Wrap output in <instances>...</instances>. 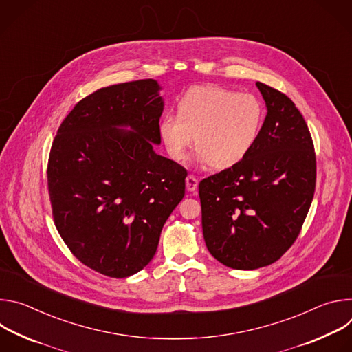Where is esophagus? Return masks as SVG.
I'll return each mask as SVG.
<instances>
[{
  "label": "esophagus",
  "instance_id": "34e87169",
  "mask_svg": "<svg viewBox=\"0 0 352 352\" xmlns=\"http://www.w3.org/2000/svg\"><path fill=\"white\" fill-rule=\"evenodd\" d=\"M185 184H186V189L189 190V192H195L196 189H197V178L195 177V175H192V174H189L188 177H186V179H185Z\"/></svg>",
  "mask_w": 352,
  "mask_h": 352
}]
</instances>
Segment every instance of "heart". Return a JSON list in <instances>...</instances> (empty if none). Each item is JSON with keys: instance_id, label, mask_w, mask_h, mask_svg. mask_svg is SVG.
Here are the masks:
<instances>
[{"instance_id": "heart-1", "label": "heart", "mask_w": 352, "mask_h": 352, "mask_svg": "<svg viewBox=\"0 0 352 352\" xmlns=\"http://www.w3.org/2000/svg\"><path fill=\"white\" fill-rule=\"evenodd\" d=\"M263 120V106L254 94L196 86L181 97L178 114L162 117L159 132L174 160L185 157L196 135L199 162L226 168L252 148Z\"/></svg>"}]
</instances>
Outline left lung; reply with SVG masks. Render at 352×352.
Segmentation results:
<instances>
[{
  "label": "left lung",
  "instance_id": "left-lung-1",
  "mask_svg": "<svg viewBox=\"0 0 352 352\" xmlns=\"http://www.w3.org/2000/svg\"><path fill=\"white\" fill-rule=\"evenodd\" d=\"M267 114L252 148L199 184L209 252L236 270L278 261L298 238L316 186L309 128L280 90L256 82Z\"/></svg>",
  "mask_w": 352,
  "mask_h": 352
}]
</instances>
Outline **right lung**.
<instances>
[{
	"label": "right lung",
	"instance_id": "add662e5",
	"mask_svg": "<svg viewBox=\"0 0 352 352\" xmlns=\"http://www.w3.org/2000/svg\"><path fill=\"white\" fill-rule=\"evenodd\" d=\"M159 90L153 79L96 90L65 117L50 150L54 224L76 259L113 278L153 259L185 195L186 170L153 150L162 142Z\"/></svg>",
	"mask_w": 352,
	"mask_h": 352
}]
</instances>
